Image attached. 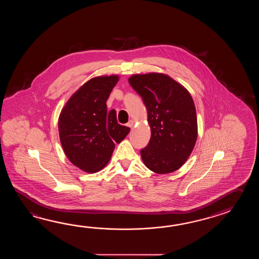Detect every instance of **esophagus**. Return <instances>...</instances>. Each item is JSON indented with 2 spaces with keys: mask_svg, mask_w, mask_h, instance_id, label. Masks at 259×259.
I'll return each instance as SVG.
<instances>
[{
  "mask_svg": "<svg viewBox=\"0 0 259 259\" xmlns=\"http://www.w3.org/2000/svg\"><path fill=\"white\" fill-rule=\"evenodd\" d=\"M127 126L130 127H133L134 126V121L133 120H130V121L127 122Z\"/></svg>",
  "mask_w": 259,
  "mask_h": 259,
  "instance_id": "34e87169",
  "label": "esophagus"
}]
</instances>
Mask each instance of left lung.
Segmentation results:
<instances>
[{"mask_svg": "<svg viewBox=\"0 0 259 259\" xmlns=\"http://www.w3.org/2000/svg\"><path fill=\"white\" fill-rule=\"evenodd\" d=\"M143 98L151 127L148 145L141 150L144 165L157 174L181 168L197 140V116L187 89L163 73L136 74L128 78Z\"/></svg>", "mask_w": 259, "mask_h": 259, "instance_id": "8db88e82", "label": "left lung"}]
</instances>
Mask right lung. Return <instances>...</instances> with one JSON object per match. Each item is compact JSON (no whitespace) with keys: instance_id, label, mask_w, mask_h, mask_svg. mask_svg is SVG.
<instances>
[{"instance_id":"obj_1","label":"right lung","mask_w":259,"mask_h":259,"mask_svg":"<svg viewBox=\"0 0 259 259\" xmlns=\"http://www.w3.org/2000/svg\"><path fill=\"white\" fill-rule=\"evenodd\" d=\"M119 77L91 78L74 93L61 111L58 131L66 157L79 169L96 173L108 164L115 143L131 128L117 123L116 110L107 112L106 101Z\"/></svg>"}]
</instances>
